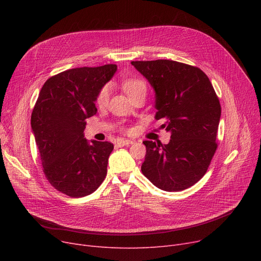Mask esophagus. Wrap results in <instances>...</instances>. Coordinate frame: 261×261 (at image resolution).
Masks as SVG:
<instances>
[{"mask_svg": "<svg viewBox=\"0 0 261 261\" xmlns=\"http://www.w3.org/2000/svg\"><path fill=\"white\" fill-rule=\"evenodd\" d=\"M131 144H133V141H131V140H117L116 141V146H118V147H122V146H129V145H131Z\"/></svg>", "mask_w": 261, "mask_h": 261, "instance_id": "34e87169", "label": "esophagus"}]
</instances>
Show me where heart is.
Masks as SVG:
<instances>
[{"instance_id": "obj_1", "label": "heart", "mask_w": 261, "mask_h": 261, "mask_svg": "<svg viewBox=\"0 0 261 261\" xmlns=\"http://www.w3.org/2000/svg\"><path fill=\"white\" fill-rule=\"evenodd\" d=\"M122 88L126 91V93L129 95V97L132 98L134 96L139 95V94H145L147 93V85L146 82L142 79L138 78H128L122 81ZM109 96H110V87L105 86L98 93L97 99H96V102L99 107H103L108 103L109 100Z\"/></svg>"}]
</instances>
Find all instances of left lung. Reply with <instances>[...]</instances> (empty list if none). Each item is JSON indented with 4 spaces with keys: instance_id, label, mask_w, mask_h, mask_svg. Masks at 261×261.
I'll list each match as a JSON object with an SVG mask.
<instances>
[{
    "instance_id": "left-lung-1",
    "label": "left lung",
    "mask_w": 261,
    "mask_h": 261,
    "mask_svg": "<svg viewBox=\"0 0 261 261\" xmlns=\"http://www.w3.org/2000/svg\"><path fill=\"white\" fill-rule=\"evenodd\" d=\"M155 91V118L171 132L167 145L146 146L142 172L165 191H181L206 173L218 148L221 106L208 77L197 66L173 60L132 61Z\"/></svg>"
}]
</instances>
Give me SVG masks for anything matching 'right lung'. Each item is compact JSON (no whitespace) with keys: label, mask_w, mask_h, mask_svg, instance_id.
<instances>
[{"label":"right lung","mask_w":261,"mask_h":261,"mask_svg":"<svg viewBox=\"0 0 261 261\" xmlns=\"http://www.w3.org/2000/svg\"><path fill=\"white\" fill-rule=\"evenodd\" d=\"M116 64L77 67L49 77L41 89L32 113V128L43 172L60 193L80 198L103 182L110 142L84 138L86 119L95 115V100L112 78Z\"/></svg>","instance_id":"add662e5"}]
</instances>
